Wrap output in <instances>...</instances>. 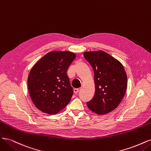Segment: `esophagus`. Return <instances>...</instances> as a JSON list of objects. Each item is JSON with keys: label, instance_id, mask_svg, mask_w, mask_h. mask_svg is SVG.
I'll return each instance as SVG.
<instances>
[{"label": "esophagus", "instance_id": "34e87169", "mask_svg": "<svg viewBox=\"0 0 151 151\" xmlns=\"http://www.w3.org/2000/svg\"><path fill=\"white\" fill-rule=\"evenodd\" d=\"M78 92H79V89L78 88H74V93L75 94H77V93H78Z\"/></svg>", "mask_w": 151, "mask_h": 151}]
</instances>
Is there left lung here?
<instances>
[{"label": "left lung", "mask_w": 151, "mask_h": 151, "mask_svg": "<svg viewBox=\"0 0 151 151\" xmlns=\"http://www.w3.org/2000/svg\"><path fill=\"white\" fill-rule=\"evenodd\" d=\"M84 57L94 72L95 93L87 106L98 115H105L117 108L125 94V68L121 62L102 50L85 52Z\"/></svg>", "instance_id": "1"}]
</instances>
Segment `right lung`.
Here are the masks:
<instances>
[{
  "label": "right lung",
  "instance_id": "1",
  "mask_svg": "<svg viewBox=\"0 0 151 151\" xmlns=\"http://www.w3.org/2000/svg\"><path fill=\"white\" fill-rule=\"evenodd\" d=\"M71 52L53 51L35 63L28 77V88L35 106L50 115L57 114L70 102L73 95L67 72L76 58Z\"/></svg>",
  "mask_w": 151,
  "mask_h": 151
}]
</instances>
